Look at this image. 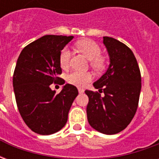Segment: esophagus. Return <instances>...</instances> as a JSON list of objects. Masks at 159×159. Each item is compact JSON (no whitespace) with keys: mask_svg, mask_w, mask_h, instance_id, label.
I'll use <instances>...</instances> for the list:
<instances>
[{"mask_svg":"<svg viewBox=\"0 0 159 159\" xmlns=\"http://www.w3.org/2000/svg\"><path fill=\"white\" fill-rule=\"evenodd\" d=\"M78 92H79V93H83L84 92V89H78Z\"/></svg>","mask_w":159,"mask_h":159,"instance_id":"34e87169","label":"esophagus"}]
</instances>
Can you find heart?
I'll use <instances>...</instances> for the list:
<instances>
[{"instance_id": "b5f03b06", "label": "heart", "mask_w": 159, "mask_h": 159, "mask_svg": "<svg viewBox=\"0 0 159 159\" xmlns=\"http://www.w3.org/2000/svg\"><path fill=\"white\" fill-rule=\"evenodd\" d=\"M76 48L83 52L90 60V66L97 71H100L106 67V59L101 56V48L96 42L91 40H83L76 43ZM71 52L69 48H64L59 54V64L62 68H66L69 66ZM93 78V76L88 71H77L74 70L67 75L66 80L70 84L76 87H84L89 83Z\"/></svg>"}]
</instances>
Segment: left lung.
Returning a JSON list of instances; mask_svg holds the SVG:
<instances>
[{"instance_id": "obj_1", "label": "left lung", "mask_w": 159, "mask_h": 159, "mask_svg": "<svg viewBox=\"0 0 159 159\" xmlns=\"http://www.w3.org/2000/svg\"><path fill=\"white\" fill-rule=\"evenodd\" d=\"M103 43L110 57V66L93 86L104 95L85 91L89 97L87 117L95 130L115 134L129 124L136 112L141 76L136 59L129 47L108 36H104Z\"/></svg>"}]
</instances>
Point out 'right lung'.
I'll return each instance as SVG.
<instances>
[{
  "label": "right lung",
  "instance_id": "obj_1",
  "mask_svg": "<svg viewBox=\"0 0 159 159\" xmlns=\"http://www.w3.org/2000/svg\"><path fill=\"white\" fill-rule=\"evenodd\" d=\"M72 39V36H42L26 46L17 60L12 78L16 103L26 125L36 134L48 135L61 129L78 94L71 84H66L58 94L50 89L52 83H65L59 77V54Z\"/></svg>",
  "mask_w": 159,
  "mask_h": 159
}]
</instances>
